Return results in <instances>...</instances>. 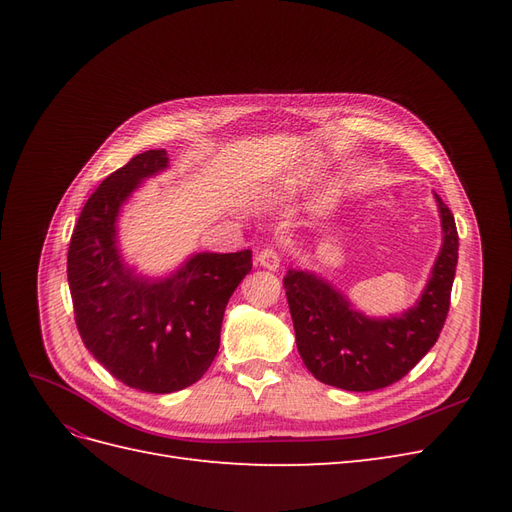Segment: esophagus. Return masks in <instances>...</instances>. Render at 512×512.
Here are the masks:
<instances>
[{
  "label": "esophagus",
  "instance_id": "obj_1",
  "mask_svg": "<svg viewBox=\"0 0 512 512\" xmlns=\"http://www.w3.org/2000/svg\"><path fill=\"white\" fill-rule=\"evenodd\" d=\"M256 260L260 267H265L269 271H277L282 265V256H280V252L273 250V247H265V250L256 256Z\"/></svg>",
  "mask_w": 512,
  "mask_h": 512
}]
</instances>
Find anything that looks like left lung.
<instances>
[{"label":"left lung","mask_w":512,"mask_h":512,"mask_svg":"<svg viewBox=\"0 0 512 512\" xmlns=\"http://www.w3.org/2000/svg\"><path fill=\"white\" fill-rule=\"evenodd\" d=\"M436 198L442 247L418 301L406 312L374 318L314 271L288 269L286 299L297 348L314 378L344 391H378L404 378L438 342L451 305L459 237L451 209Z\"/></svg>","instance_id":"left-lung-1"}]
</instances>
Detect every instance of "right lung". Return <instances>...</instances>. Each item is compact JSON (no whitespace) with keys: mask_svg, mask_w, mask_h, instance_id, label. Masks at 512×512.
I'll use <instances>...</instances> for the list:
<instances>
[{"mask_svg":"<svg viewBox=\"0 0 512 512\" xmlns=\"http://www.w3.org/2000/svg\"><path fill=\"white\" fill-rule=\"evenodd\" d=\"M168 168L166 149L138 153L89 196L68 250L74 320L85 348L145 393H175L203 378L220 348L224 309L252 252H196L151 277L123 258L119 213L141 183Z\"/></svg>","mask_w":512,"mask_h":512,"instance_id":"add662e5","label":"right lung"}]
</instances>
